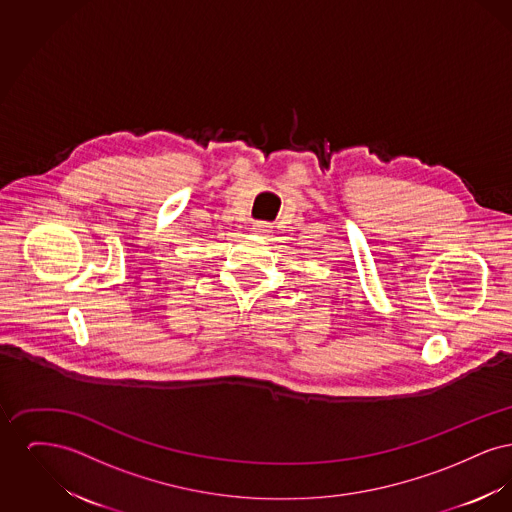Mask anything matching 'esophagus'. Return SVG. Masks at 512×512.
Masks as SVG:
<instances>
[{"label": "esophagus", "instance_id": "obj_1", "mask_svg": "<svg viewBox=\"0 0 512 512\" xmlns=\"http://www.w3.org/2000/svg\"><path fill=\"white\" fill-rule=\"evenodd\" d=\"M253 232L259 234V236H267L268 232H270V226H268L267 222H257V224H253Z\"/></svg>", "mask_w": 512, "mask_h": 512}]
</instances>
